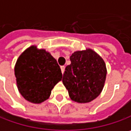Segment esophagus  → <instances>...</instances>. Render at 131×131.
<instances>
[{"instance_id": "esophagus-1", "label": "esophagus", "mask_w": 131, "mask_h": 131, "mask_svg": "<svg viewBox=\"0 0 131 131\" xmlns=\"http://www.w3.org/2000/svg\"><path fill=\"white\" fill-rule=\"evenodd\" d=\"M61 73L62 74L64 73V70H65V67L64 66H61Z\"/></svg>"}]
</instances>
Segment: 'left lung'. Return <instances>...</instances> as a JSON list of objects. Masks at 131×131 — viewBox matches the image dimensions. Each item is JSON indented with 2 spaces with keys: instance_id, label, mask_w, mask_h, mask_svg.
I'll list each match as a JSON object with an SVG mask.
<instances>
[{
  "instance_id": "left-lung-1",
  "label": "left lung",
  "mask_w": 131,
  "mask_h": 131,
  "mask_svg": "<svg viewBox=\"0 0 131 131\" xmlns=\"http://www.w3.org/2000/svg\"><path fill=\"white\" fill-rule=\"evenodd\" d=\"M70 59L62 79L70 98L79 103L92 102L104 88L107 68L103 58L88 48L74 52Z\"/></svg>"
}]
</instances>
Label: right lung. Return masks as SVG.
<instances>
[{
	"instance_id": "right-lung-1",
	"label": "right lung",
	"mask_w": 131,
	"mask_h": 131,
	"mask_svg": "<svg viewBox=\"0 0 131 131\" xmlns=\"http://www.w3.org/2000/svg\"><path fill=\"white\" fill-rule=\"evenodd\" d=\"M15 75L20 95L27 101L40 104L49 99L62 73L57 61L44 49L32 45L24 50L15 66Z\"/></svg>"
}]
</instances>
